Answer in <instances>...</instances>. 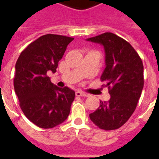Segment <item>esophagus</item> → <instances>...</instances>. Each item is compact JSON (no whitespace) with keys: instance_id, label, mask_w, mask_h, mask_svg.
I'll return each instance as SVG.
<instances>
[{"instance_id":"esophagus-1","label":"esophagus","mask_w":159,"mask_h":159,"mask_svg":"<svg viewBox=\"0 0 159 159\" xmlns=\"http://www.w3.org/2000/svg\"><path fill=\"white\" fill-rule=\"evenodd\" d=\"M76 96H79V97H87V96H89V94H88V93H83V92H81V91H76Z\"/></svg>"}]
</instances>
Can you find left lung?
Here are the masks:
<instances>
[{"label": "left lung", "mask_w": 159, "mask_h": 159, "mask_svg": "<svg viewBox=\"0 0 159 159\" xmlns=\"http://www.w3.org/2000/svg\"><path fill=\"white\" fill-rule=\"evenodd\" d=\"M87 41L102 45L106 68L100 76L106 81L111 99L101 101L89 117L101 129H117L129 120L136 108L144 86L142 60L129 43L113 33L106 32Z\"/></svg>", "instance_id": "8db88e82"}]
</instances>
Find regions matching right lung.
<instances>
[{"instance_id": "obj_1", "label": "right lung", "mask_w": 159, "mask_h": 159, "mask_svg": "<svg viewBox=\"0 0 159 159\" xmlns=\"http://www.w3.org/2000/svg\"><path fill=\"white\" fill-rule=\"evenodd\" d=\"M73 40L53 34L42 36L27 46L16 62L13 85L19 106L25 117L39 128H54L69 116L75 92L68 87L55 86L48 74L56 72Z\"/></svg>"}]
</instances>
